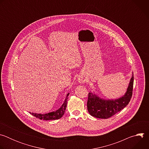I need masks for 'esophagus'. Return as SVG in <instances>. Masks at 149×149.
<instances>
[{"label":"esophagus","instance_id":"34e87169","mask_svg":"<svg viewBox=\"0 0 149 149\" xmlns=\"http://www.w3.org/2000/svg\"><path fill=\"white\" fill-rule=\"evenodd\" d=\"M79 82H84V81L83 79H79Z\"/></svg>","mask_w":149,"mask_h":149}]
</instances>
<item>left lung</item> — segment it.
I'll list each match as a JSON object with an SVG mask.
<instances>
[{
    "label": "left lung",
    "instance_id": "obj_1",
    "mask_svg": "<svg viewBox=\"0 0 149 149\" xmlns=\"http://www.w3.org/2000/svg\"><path fill=\"white\" fill-rule=\"evenodd\" d=\"M134 77L131 78L127 92L122 97L117 100H105L95 94L89 93L87 101V110L93 117L99 118H109L128 105L133 94Z\"/></svg>",
    "mask_w": 149,
    "mask_h": 149
}]
</instances>
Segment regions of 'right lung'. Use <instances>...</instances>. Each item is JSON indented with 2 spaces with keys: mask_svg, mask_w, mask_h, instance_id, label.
I'll return each mask as SVG.
<instances>
[{
  "mask_svg": "<svg viewBox=\"0 0 149 149\" xmlns=\"http://www.w3.org/2000/svg\"><path fill=\"white\" fill-rule=\"evenodd\" d=\"M69 95V93L67 95V97L64 101V102L63 103L61 108H59L58 110L54 112H51L48 114H36V113H31L33 116L36 117V118H39L40 120H57L62 117L65 113L67 104V99L68 96Z\"/></svg>",
  "mask_w": 149,
  "mask_h": 149,
  "instance_id": "1",
  "label": "right lung"
}]
</instances>
